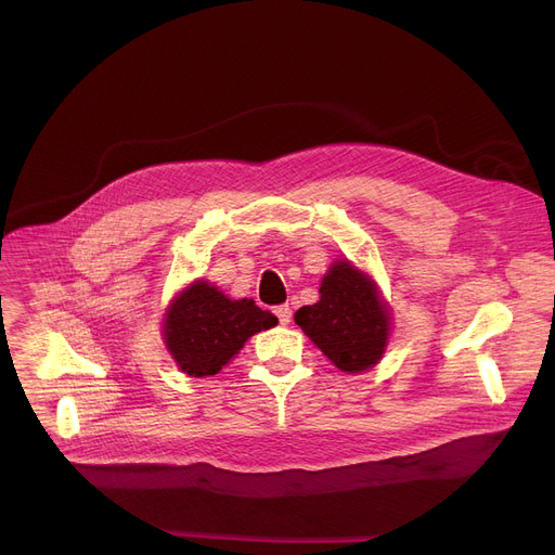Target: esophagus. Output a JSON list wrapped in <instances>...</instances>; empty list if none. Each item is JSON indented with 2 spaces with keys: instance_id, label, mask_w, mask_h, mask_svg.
I'll use <instances>...</instances> for the list:
<instances>
[{
  "instance_id": "34e87169",
  "label": "esophagus",
  "mask_w": 555,
  "mask_h": 555,
  "mask_svg": "<svg viewBox=\"0 0 555 555\" xmlns=\"http://www.w3.org/2000/svg\"><path fill=\"white\" fill-rule=\"evenodd\" d=\"M274 314L279 317V323H281V325H289V321H292V310H289V306H279V308L274 310Z\"/></svg>"
}]
</instances>
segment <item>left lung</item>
Listing matches in <instances>:
<instances>
[{
  "instance_id": "1",
  "label": "left lung",
  "mask_w": 555,
  "mask_h": 555,
  "mask_svg": "<svg viewBox=\"0 0 555 555\" xmlns=\"http://www.w3.org/2000/svg\"><path fill=\"white\" fill-rule=\"evenodd\" d=\"M319 294L314 306L294 314L296 325L340 372L361 374L378 365L391 332V310L378 283L351 261L336 259Z\"/></svg>"
}]
</instances>
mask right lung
<instances>
[{"label":"right lung","instance_id":"1","mask_svg":"<svg viewBox=\"0 0 555 555\" xmlns=\"http://www.w3.org/2000/svg\"><path fill=\"white\" fill-rule=\"evenodd\" d=\"M279 323L251 298H228L210 281H192L164 314L162 336L177 367L194 378L215 376L249 336Z\"/></svg>","mask_w":555,"mask_h":555}]
</instances>
